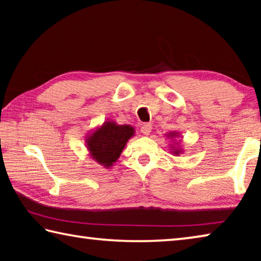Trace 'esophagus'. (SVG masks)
<instances>
[{"instance_id": "1", "label": "esophagus", "mask_w": 261, "mask_h": 261, "mask_svg": "<svg viewBox=\"0 0 261 261\" xmlns=\"http://www.w3.org/2000/svg\"><path fill=\"white\" fill-rule=\"evenodd\" d=\"M140 131H141V134H143V135L148 136L152 131V124H151V123H145V124L141 125Z\"/></svg>"}]
</instances>
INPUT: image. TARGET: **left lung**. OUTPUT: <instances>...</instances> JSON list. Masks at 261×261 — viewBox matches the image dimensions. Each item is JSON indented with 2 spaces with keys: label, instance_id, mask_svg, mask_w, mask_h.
<instances>
[{
  "label": "left lung",
  "instance_id": "left-lung-1",
  "mask_svg": "<svg viewBox=\"0 0 261 261\" xmlns=\"http://www.w3.org/2000/svg\"><path fill=\"white\" fill-rule=\"evenodd\" d=\"M166 136L168 137V139L174 141V144H169L171 154L175 156H179V154L183 153V148L180 147V140L179 141H176V140H177V138H180V134L178 131H170L168 132Z\"/></svg>",
  "mask_w": 261,
  "mask_h": 261
}]
</instances>
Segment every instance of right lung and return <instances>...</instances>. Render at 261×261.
Here are the masks:
<instances>
[{"mask_svg": "<svg viewBox=\"0 0 261 261\" xmlns=\"http://www.w3.org/2000/svg\"><path fill=\"white\" fill-rule=\"evenodd\" d=\"M135 136V127L120 125L107 120L85 136V145L91 159L105 168H110L118 160L130 138Z\"/></svg>", "mask_w": 261, "mask_h": 261, "instance_id": "add662e5", "label": "right lung"}]
</instances>
